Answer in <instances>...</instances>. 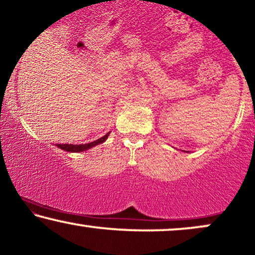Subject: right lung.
I'll return each mask as SVG.
<instances>
[{
  "label": "right lung",
  "instance_id": "right-lung-1",
  "mask_svg": "<svg viewBox=\"0 0 255 255\" xmlns=\"http://www.w3.org/2000/svg\"><path fill=\"white\" fill-rule=\"evenodd\" d=\"M109 134H111V131H108V133L106 134L105 136L100 137V138H98V140L93 141V142H89V143H85V144H68V143L61 144V143H57V144H55V146L61 148L62 150L72 151V153H75V151L77 153V151H79V153H80V151H85L87 149H89V148L96 146V144L105 142V141L107 140V137L109 136Z\"/></svg>",
  "mask_w": 255,
  "mask_h": 255
}]
</instances>
